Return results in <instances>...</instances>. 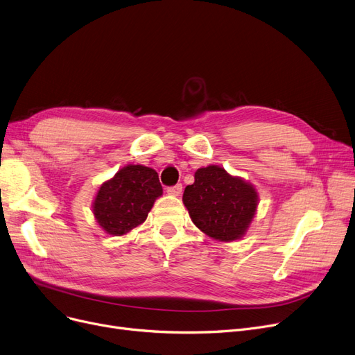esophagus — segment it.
<instances>
[{"mask_svg": "<svg viewBox=\"0 0 355 355\" xmlns=\"http://www.w3.org/2000/svg\"><path fill=\"white\" fill-rule=\"evenodd\" d=\"M166 193L171 194V196H180L182 193V186H181V184H177V186H174V187H168Z\"/></svg>", "mask_w": 355, "mask_h": 355, "instance_id": "esophagus-1", "label": "esophagus"}]
</instances>
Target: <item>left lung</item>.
I'll list each match as a JSON object with an SVG mask.
<instances>
[{"instance_id": "8db88e82", "label": "left lung", "mask_w": 355, "mask_h": 355, "mask_svg": "<svg viewBox=\"0 0 355 355\" xmlns=\"http://www.w3.org/2000/svg\"><path fill=\"white\" fill-rule=\"evenodd\" d=\"M193 223L207 236L232 242L248 230L258 206L252 184L227 174L222 166L198 168L182 194Z\"/></svg>"}]
</instances>
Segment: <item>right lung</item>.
<instances>
[{"mask_svg":"<svg viewBox=\"0 0 355 355\" xmlns=\"http://www.w3.org/2000/svg\"><path fill=\"white\" fill-rule=\"evenodd\" d=\"M159 196L162 186L155 169L126 165L101 184L92 203V213L104 232L121 236L146 220Z\"/></svg>","mask_w":355,"mask_h":355,"instance_id":"obj_1","label":"right lung"}]
</instances>
